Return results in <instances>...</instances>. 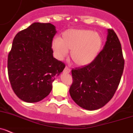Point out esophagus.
<instances>
[{"label": "esophagus", "mask_w": 133, "mask_h": 133, "mask_svg": "<svg viewBox=\"0 0 133 133\" xmlns=\"http://www.w3.org/2000/svg\"><path fill=\"white\" fill-rule=\"evenodd\" d=\"M69 72H70V69H69L68 67H65V68H64L63 73L65 74H69Z\"/></svg>", "instance_id": "34e87169"}]
</instances>
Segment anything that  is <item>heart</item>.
Segmentation results:
<instances>
[{
    "label": "heart",
    "instance_id": "1",
    "mask_svg": "<svg viewBox=\"0 0 133 133\" xmlns=\"http://www.w3.org/2000/svg\"><path fill=\"white\" fill-rule=\"evenodd\" d=\"M103 44L102 36L88 29H68L52 42V48L58 59H64L68 51L74 64L85 66L96 59Z\"/></svg>",
    "mask_w": 133,
    "mask_h": 133
}]
</instances>
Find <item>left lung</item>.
<instances>
[{
	"mask_svg": "<svg viewBox=\"0 0 133 133\" xmlns=\"http://www.w3.org/2000/svg\"><path fill=\"white\" fill-rule=\"evenodd\" d=\"M106 40L92 62L71 70L74 81L69 94L85 110H96L105 106L114 96L123 72L121 45L113 29H108Z\"/></svg>",
	"mask_w": 133,
	"mask_h": 133,
	"instance_id": "8db88e82",
	"label": "left lung"
}]
</instances>
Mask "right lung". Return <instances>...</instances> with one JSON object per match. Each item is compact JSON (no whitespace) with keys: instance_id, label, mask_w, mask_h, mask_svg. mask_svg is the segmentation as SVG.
<instances>
[{"instance_id":"obj_1","label":"right lung","mask_w":133,"mask_h":133,"mask_svg":"<svg viewBox=\"0 0 133 133\" xmlns=\"http://www.w3.org/2000/svg\"><path fill=\"white\" fill-rule=\"evenodd\" d=\"M57 33L50 23L35 22L16 34L8 56V74L19 99L37 102L46 97L52 83L65 68L53 57L52 42Z\"/></svg>"}]
</instances>
